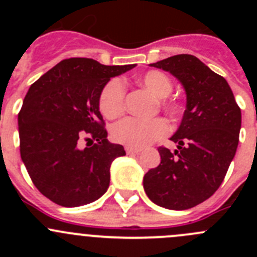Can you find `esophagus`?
<instances>
[{
  "label": "esophagus",
  "mask_w": 257,
  "mask_h": 257,
  "mask_svg": "<svg viewBox=\"0 0 257 257\" xmlns=\"http://www.w3.org/2000/svg\"><path fill=\"white\" fill-rule=\"evenodd\" d=\"M125 152L128 154H137V153L142 152V148H136V147H125Z\"/></svg>",
  "instance_id": "1"
}]
</instances>
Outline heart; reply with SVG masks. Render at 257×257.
I'll return each mask as SVG.
<instances>
[{
	"mask_svg": "<svg viewBox=\"0 0 257 257\" xmlns=\"http://www.w3.org/2000/svg\"><path fill=\"white\" fill-rule=\"evenodd\" d=\"M137 83L147 88L155 95L164 109L175 112L178 109L177 103L168 99L167 95L172 92V80L165 73L160 71H149L137 77ZM125 100V88L121 80L114 78L107 83L100 93L99 108L103 115L108 119L118 118L124 112ZM168 124L163 118L123 119L113 126L112 136L119 143L131 147H143L152 142L160 139L168 133Z\"/></svg>",
	"mask_w": 257,
	"mask_h": 257,
	"instance_id": "1",
	"label": "heart"
}]
</instances>
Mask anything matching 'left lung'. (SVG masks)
Here are the masks:
<instances>
[{
	"instance_id": "left-lung-1",
	"label": "left lung",
	"mask_w": 257,
	"mask_h": 257,
	"mask_svg": "<svg viewBox=\"0 0 257 257\" xmlns=\"http://www.w3.org/2000/svg\"><path fill=\"white\" fill-rule=\"evenodd\" d=\"M150 67L174 76L186 94L180 125L160 147V164L144 175L148 198L169 210H186L209 199L226 175L239 144L241 110L229 83L191 54L169 57Z\"/></svg>"
}]
</instances>
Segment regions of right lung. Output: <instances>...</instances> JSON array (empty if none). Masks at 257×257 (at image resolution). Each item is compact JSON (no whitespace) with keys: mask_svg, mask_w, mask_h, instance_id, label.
Here are the masks:
<instances>
[{"mask_svg":"<svg viewBox=\"0 0 257 257\" xmlns=\"http://www.w3.org/2000/svg\"><path fill=\"white\" fill-rule=\"evenodd\" d=\"M134 67L63 59L28 89L18 114L21 158L36 188L53 203L87 205L109 188L112 162L125 152L108 142L100 93L110 78ZM85 136L96 143L80 150Z\"/></svg>","mask_w":257,"mask_h":257,"instance_id":"add662e5","label":"right lung"}]
</instances>
